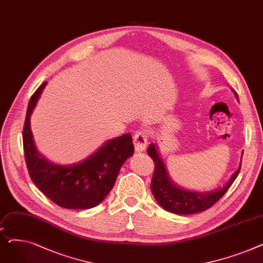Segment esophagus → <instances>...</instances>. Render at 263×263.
<instances>
[{"label": "esophagus", "instance_id": "esophagus-1", "mask_svg": "<svg viewBox=\"0 0 263 263\" xmlns=\"http://www.w3.org/2000/svg\"><path fill=\"white\" fill-rule=\"evenodd\" d=\"M133 144L135 147V150L139 151H144L147 147L148 144V134L145 131H137L133 137Z\"/></svg>", "mask_w": 263, "mask_h": 263}]
</instances>
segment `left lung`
<instances>
[{
    "mask_svg": "<svg viewBox=\"0 0 263 263\" xmlns=\"http://www.w3.org/2000/svg\"><path fill=\"white\" fill-rule=\"evenodd\" d=\"M147 153L155 164L153 180H151L150 185L153 194L165 210L176 214H194L211 208L215 202L223 197L230 185L237 179L241 170L240 164L238 171L232 175L230 180L217 191L205 193L190 192L178 187L172 182L165 165L154 144L148 147Z\"/></svg>",
    "mask_w": 263,
    "mask_h": 263,
    "instance_id": "obj_1",
    "label": "left lung"
}]
</instances>
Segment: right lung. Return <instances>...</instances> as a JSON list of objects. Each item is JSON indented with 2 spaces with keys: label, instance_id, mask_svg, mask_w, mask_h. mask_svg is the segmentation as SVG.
Segmentation results:
<instances>
[{
  "label": "right lung",
  "instance_id": "right-lung-1",
  "mask_svg": "<svg viewBox=\"0 0 263 263\" xmlns=\"http://www.w3.org/2000/svg\"><path fill=\"white\" fill-rule=\"evenodd\" d=\"M47 82L32 95L23 127V150L32 181L54 203L66 209H90L113 189L119 170L134 153L132 135L107 141L88 159L78 164L55 165L40 156L35 147L30 117Z\"/></svg>",
  "mask_w": 263,
  "mask_h": 263
}]
</instances>
